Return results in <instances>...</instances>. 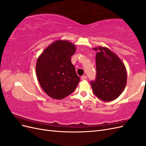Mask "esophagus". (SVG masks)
Returning <instances> with one entry per match:
<instances>
[{"label": "esophagus", "mask_w": 146, "mask_h": 146, "mask_svg": "<svg viewBox=\"0 0 146 146\" xmlns=\"http://www.w3.org/2000/svg\"><path fill=\"white\" fill-rule=\"evenodd\" d=\"M86 78H87V77L86 76H83L81 77V80H86Z\"/></svg>", "instance_id": "1"}]
</instances>
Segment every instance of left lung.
Masks as SVG:
<instances>
[{"mask_svg":"<svg viewBox=\"0 0 146 146\" xmlns=\"http://www.w3.org/2000/svg\"><path fill=\"white\" fill-rule=\"evenodd\" d=\"M99 50L96 55V78L91 82L94 94L100 100H115L124 90L127 83V70L119 57L105 47L93 48Z\"/></svg>","mask_w":146,"mask_h":146,"instance_id":"1","label":"left lung"}]
</instances>
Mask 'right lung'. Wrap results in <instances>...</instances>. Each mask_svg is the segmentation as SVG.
I'll return each instance as SVG.
<instances>
[{
    "label": "right lung",
    "instance_id": "add662e5",
    "mask_svg": "<svg viewBox=\"0 0 146 146\" xmlns=\"http://www.w3.org/2000/svg\"><path fill=\"white\" fill-rule=\"evenodd\" d=\"M76 51L73 43L57 40L39 56L36 73L42 89L52 99H63L76 90L80 82L71 56Z\"/></svg>",
    "mask_w": 146,
    "mask_h": 146
}]
</instances>
